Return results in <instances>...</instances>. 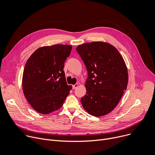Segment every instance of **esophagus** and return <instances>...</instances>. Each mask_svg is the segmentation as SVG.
I'll use <instances>...</instances> for the list:
<instances>
[{"mask_svg":"<svg viewBox=\"0 0 155 155\" xmlns=\"http://www.w3.org/2000/svg\"><path fill=\"white\" fill-rule=\"evenodd\" d=\"M78 83H76L75 85H72V88H73V89H76V88L78 87Z\"/></svg>","mask_w":155,"mask_h":155,"instance_id":"esophagus-1","label":"esophagus"}]
</instances>
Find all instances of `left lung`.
<instances>
[{
    "label": "left lung",
    "instance_id": "8db88e82",
    "mask_svg": "<svg viewBox=\"0 0 155 155\" xmlns=\"http://www.w3.org/2000/svg\"><path fill=\"white\" fill-rule=\"evenodd\" d=\"M76 50L88 72L81 104L92 116L106 115L117 106L127 87L125 63L118 50L104 42L79 45Z\"/></svg>",
    "mask_w": 155,
    "mask_h": 155
}]
</instances>
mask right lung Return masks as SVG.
<instances>
[{
	"label": "right lung",
	"instance_id": "1",
	"mask_svg": "<svg viewBox=\"0 0 155 155\" xmlns=\"http://www.w3.org/2000/svg\"><path fill=\"white\" fill-rule=\"evenodd\" d=\"M72 46L56 45L36 49L26 62L22 86L26 99L39 113L47 114L60 109L72 86L68 85L64 62Z\"/></svg>",
	"mask_w": 155,
	"mask_h": 155
}]
</instances>
